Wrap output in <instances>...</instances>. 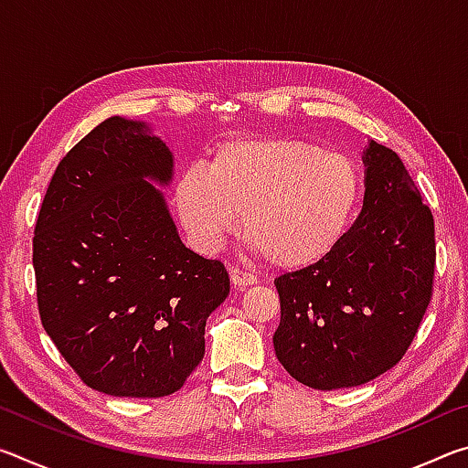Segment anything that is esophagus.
Wrapping results in <instances>:
<instances>
[{
	"mask_svg": "<svg viewBox=\"0 0 468 468\" xmlns=\"http://www.w3.org/2000/svg\"><path fill=\"white\" fill-rule=\"evenodd\" d=\"M229 276H231V282L235 284L237 289H245V287H250V284L258 281L251 272L239 271V268H229Z\"/></svg>",
	"mask_w": 468,
	"mask_h": 468,
	"instance_id": "34e87169",
	"label": "esophagus"
}]
</instances>
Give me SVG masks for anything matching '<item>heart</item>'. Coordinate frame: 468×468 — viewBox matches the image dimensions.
I'll return each mask as SVG.
<instances>
[{
    "instance_id": "b5f03b06",
    "label": "heart",
    "mask_w": 468,
    "mask_h": 468,
    "mask_svg": "<svg viewBox=\"0 0 468 468\" xmlns=\"http://www.w3.org/2000/svg\"><path fill=\"white\" fill-rule=\"evenodd\" d=\"M359 196L351 158L284 136L220 144L206 169H187L176 184L179 218L196 245L217 250L243 212L250 248L284 271L326 258L351 227Z\"/></svg>"
}]
</instances>
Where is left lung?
<instances>
[{
  "mask_svg": "<svg viewBox=\"0 0 468 468\" xmlns=\"http://www.w3.org/2000/svg\"><path fill=\"white\" fill-rule=\"evenodd\" d=\"M366 196L326 258L274 281L276 359L315 390L367 384L413 343L431 301L435 237L430 206L394 150L367 142Z\"/></svg>",
  "mask_w": 468,
  "mask_h": 468,
  "instance_id": "left-lung-1",
  "label": "left lung"
}]
</instances>
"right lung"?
<instances>
[{
	"instance_id": "add662e5",
	"label": "right lung",
	"mask_w": 468,
	"mask_h": 468,
	"mask_svg": "<svg viewBox=\"0 0 468 468\" xmlns=\"http://www.w3.org/2000/svg\"><path fill=\"white\" fill-rule=\"evenodd\" d=\"M173 153L144 122L109 117L61 158L38 212L33 266L43 328L92 390L177 392L229 295L218 260L187 250L163 192Z\"/></svg>"
}]
</instances>
